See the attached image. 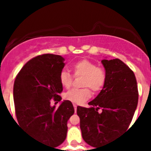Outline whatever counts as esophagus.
<instances>
[{
	"label": "esophagus",
	"mask_w": 151,
	"mask_h": 151,
	"mask_svg": "<svg viewBox=\"0 0 151 151\" xmlns=\"http://www.w3.org/2000/svg\"><path fill=\"white\" fill-rule=\"evenodd\" d=\"M73 106H74V109H75V112L76 113V110H77V105L73 104Z\"/></svg>",
	"instance_id": "obj_1"
}]
</instances>
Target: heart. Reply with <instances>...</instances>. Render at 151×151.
I'll list each match as a JSON object with an SVG mask.
<instances>
[{"instance_id": "b5f03b06", "label": "heart", "mask_w": 151, "mask_h": 151, "mask_svg": "<svg viewBox=\"0 0 151 151\" xmlns=\"http://www.w3.org/2000/svg\"><path fill=\"white\" fill-rule=\"evenodd\" d=\"M76 76H84L82 86L84 88H73L64 94V98L76 104H82L91 96V88L94 92L100 91L104 88L106 81L104 69L98 67L93 62L82 60L75 63L72 66ZM60 82L64 88H69L73 83V76L69 72L63 70L60 74Z\"/></svg>"}]
</instances>
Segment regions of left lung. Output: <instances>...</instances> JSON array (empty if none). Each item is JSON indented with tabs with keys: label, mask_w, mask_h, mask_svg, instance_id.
<instances>
[{
	"label": "left lung",
	"mask_w": 151,
	"mask_h": 151,
	"mask_svg": "<svg viewBox=\"0 0 151 151\" xmlns=\"http://www.w3.org/2000/svg\"><path fill=\"white\" fill-rule=\"evenodd\" d=\"M106 81L99 94L88 103L90 108L77 107L82 138L94 147L106 145L129 128L138 101L135 76L119 59L103 60ZM102 108V112L98 110Z\"/></svg>",
	"instance_id": "1"
}]
</instances>
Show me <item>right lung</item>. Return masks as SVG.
Segmentation results:
<instances>
[{
    "mask_svg": "<svg viewBox=\"0 0 151 151\" xmlns=\"http://www.w3.org/2000/svg\"><path fill=\"white\" fill-rule=\"evenodd\" d=\"M64 58L46 54L28 61L17 76L13 100L19 124L34 138L56 147L65 141L67 121L75 110L71 101H64L59 107L50 101H60L63 91L60 74Z\"/></svg>",
    "mask_w": 151,
    "mask_h": 151,
    "instance_id": "1",
    "label": "right lung"
}]
</instances>
